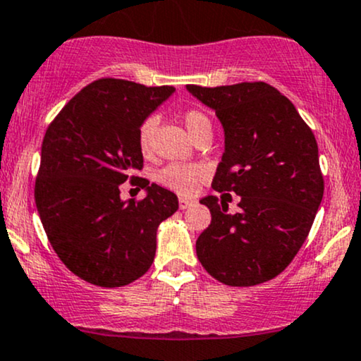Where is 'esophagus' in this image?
<instances>
[{"label":"esophagus","instance_id":"1","mask_svg":"<svg viewBox=\"0 0 361 361\" xmlns=\"http://www.w3.org/2000/svg\"><path fill=\"white\" fill-rule=\"evenodd\" d=\"M178 203H180V208L181 209H186V208H190L195 202H193V200H188V198H183V196H180Z\"/></svg>","mask_w":361,"mask_h":361}]
</instances>
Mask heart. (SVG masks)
I'll use <instances>...</instances> for the list:
<instances>
[{"label": "heart", "instance_id": "heart-1", "mask_svg": "<svg viewBox=\"0 0 361 361\" xmlns=\"http://www.w3.org/2000/svg\"><path fill=\"white\" fill-rule=\"evenodd\" d=\"M181 121H183L185 128L193 140L198 138L200 135L207 133V131L212 133V121L200 109H185L181 113ZM154 126H157V120L153 116H148L141 121L138 133H136L138 148L143 157H149V153H152ZM207 175V168L198 165V163H171V165L158 171L157 181L180 195H193Z\"/></svg>", "mask_w": 361, "mask_h": 361}]
</instances>
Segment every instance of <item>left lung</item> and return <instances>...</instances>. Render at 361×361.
<instances>
[{
  "instance_id": "8db88e82",
  "label": "left lung",
  "mask_w": 361,
  "mask_h": 361,
  "mask_svg": "<svg viewBox=\"0 0 361 361\" xmlns=\"http://www.w3.org/2000/svg\"><path fill=\"white\" fill-rule=\"evenodd\" d=\"M216 113L225 130L213 190L236 192L240 212L227 214L221 195L200 203L212 223L196 240L200 263L214 280L253 286L280 275L307 240L323 198L313 131L293 103L263 81L186 86Z\"/></svg>"
}]
</instances>
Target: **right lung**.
I'll use <instances>...</instances> for the list:
<instances>
[{
  "mask_svg": "<svg viewBox=\"0 0 361 361\" xmlns=\"http://www.w3.org/2000/svg\"><path fill=\"white\" fill-rule=\"evenodd\" d=\"M175 91L102 78L85 86L48 126L35 200L41 223L68 270L91 285L138 280L157 253V228L178 209L170 190L135 176L143 168L141 121ZM130 179L147 188L140 202L119 198Z\"/></svg>",
  "mask_w": 361,
  "mask_h": 361,
  "instance_id": "right-lung-1",
  "label": "right lung"
}]
</instances>
